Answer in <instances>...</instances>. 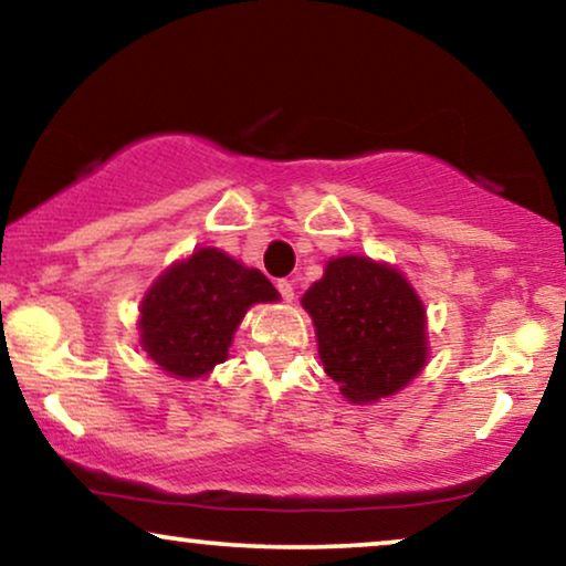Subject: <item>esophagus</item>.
Wrapping results in <instances>:
<instances>
[{"label":"esophagus","mask_w":566,"mask_h":566,"mask_svg":"<svg viewBox=\"0 0 566 566\" xmlns=\"http://www.w3.org/2000/svg\"><path fill=\"white\" fill-rule=\"evenodd\" d=\"M276 290H279V295L284 297V303H292V300H295V284H292L290 279H279Z\"/></svg>","instance_id":"obj_1"}]
</instances>
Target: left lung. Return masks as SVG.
I'll list each match as a JSON object with an SVG mask.
<instances>
[{
    "instance_id": "1",
    "label": "left lung",
    "mask_w": 566,
    "mask_h": 566,
    "mask_svg": "<svg viewBox=\"0 0 566 566\" xmlns=\"http://www.w3.org/2000/svg\"><path fill=\"white\" fill-rule=\"evenodd\" d=\"M323 370L352 403L394 396L427 361V313L401 271L338 255L303 295Z\"/></svg>"
}]
</instances>
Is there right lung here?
<instances>
[{
    "label": "right lung",
    "mask_w": 566,
    "mask_h": 566,
    "mask_svg": "<svg viewBox=\"0 0 566 566\" xmlns=\"http://www.w3.org/2000/svg\"><path fill=\"white\" fill-rule=\"evenodd\" d=\"M276 300L279 292L259 269L220 248H199L172 263L142 300V349L172 378H205L228 359L248 307Z\"/></svg>",
    "instance_id": "right-lung-1"
}]
</instances>
